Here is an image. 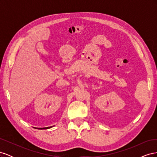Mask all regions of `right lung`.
I'll list each match as a JSON object with an SVG mask.
<instances>
[{"label":"right lung","instance_id":"right-lung-1","mask_svg":"<svg viewBox=\"0 0 157 157\" xmlns=\"http://www.w3.org/2000/svg\"><path fill=\"white\" fill-rule=\"evenodd\" d=\"M52 126H50V127H46V128H37V129H40V130H42V129H48V128H52Z\"/></svg>","mask_w":157,"mask_h":157}]
</instances>
